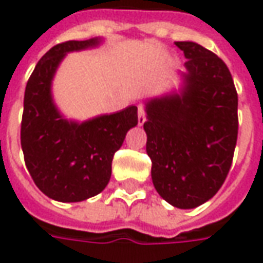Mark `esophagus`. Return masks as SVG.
Here are the masks:
<instances>
[{
    "label": "esophagus",
    "instance_id": "1",
    "mask_svg": "<svg viewBox=\"0 0 263 263\" xmlns=\"http://www.w3.org/2000/svg\"><path fill=\"white\" fill-rule=\"evenodd\" d=\"M146 121V112H145L144 105H138V124L142 125Z\"/></svg>",
    "mask_w": 263,
    "mask_h": 263
}]
</instances>
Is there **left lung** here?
<instances>
[{"label": "left lung", "instance_id": "1", "mask_svg": "<svg viewBox=\"0 0 263 263\" xmlns=\"http://www.w3.org/2000/svg\"><path fill=\"white\" fill-rule=\"evenodd\" d=\"M188 61L185 91L146 104V154L157 192L196 208L221 189L238 139V92L227 64L196 42H175Z\"/></svg>", "mask_w": 263, "mask_h": 263}]
</instances>
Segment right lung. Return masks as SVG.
Returning a JSON list of instances; mask_svg holds the SVG:
<instances>
[{
	"instance_id": "obj_1",
	"label": "right lung",
	"mask_w": 263,
	"mask_h": 263,
	"mask_svg": "<svg viewBox=\"0 0 263 263\" xmlns=\"http://www.w3.org/2000/svg\"><path fill=\"white\" fill-rule=\"evenodd\" d=\"M98 40L57 44L29 77L24 95L21 146L31 178L41 192L60 202H80L104 191L115 152L138 124V108L102 115L82 124L68 122L51 98V81L69 51L93 47Z\"/></svg>"
}]
</instances>
